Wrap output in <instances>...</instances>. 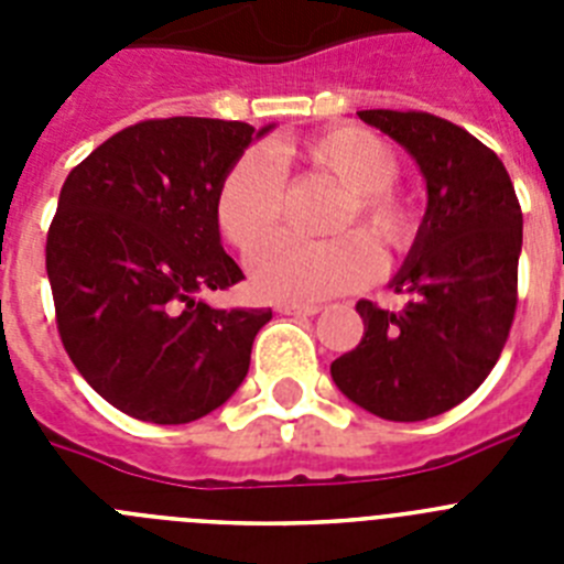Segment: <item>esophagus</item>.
Returning <instances> with one entry per match:
<instances>
[{
  "label": "esophagus",
  "instance_id": "obj_1",
  "mask_svg": "<svg viewBox=\"0 0 564 564\" xmlns=\"http://www.w3.org/2000/svg\"><path fill=\"white\" fill-rule=\"evenodd\" d=\"M276 311L282 313V316H316L322 307H318V305H299V302H279Z\"/></svg>",
  "mask_w": 564,
  "mask_h": 564
}]
</instances>
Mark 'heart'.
I'll return each instance as SVG.
<instances>
[{"label": "heart", "mask_w": 564, "mask_h": 564, "mask_svg": "<svg viewBox=\"0 0 564 564\" xmlns=\"http://www.w3.org/2000/svg\"><path fill=\"white\" fill-rule=\"evenodd\" d=\"M299 158L316 172L347 188L336 217V231L356 223L381 248H398L410 239L412 217L406 203L390 188L398 174V154L376 132L361 127H333L279 161ZM265 149H251L234 163L214 197V217L223 237L251 253L273 234L282 214L285 169ZM378 253L364 234L336 239L276 237L251 259L253 288L279 302H318L370 282Z\"/></svg>", "instance_id": "heart-1"}]
</instances>
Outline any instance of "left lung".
Listing matches in <instances>:
<instances>
[{
  "instance_id": "left-lung-1",
  "label": "left lung",
  "mask_w": 564,
  "mask_h": 564,
  "mask_svg": "<svg viewBox=\"0 0 564 564\" xmlns=\"http://www.w3.org/2000/svg\"><path fill=\"white\" fill-rule=\"evenodd\" d=\"M406 149L426 181V214L395 293L398 313L361 299L364 336L330 364L338 390L383 421L443 415L486 381L517 311L522 212L506 166L475 134L430 112L361 109Z\"/></svg>"
}]
</instances>
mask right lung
Here are the masks:
<instances>
[{
    "label": "right lung",
    "instance_id": "obj_1",
    "mask_svg": "<svg viewBox=\"0 0 564 564\" xmlns=\"http://www.w3.org/2000/svg\"><path fill=\"white\" fill-rule=\"evenodd\" d=\"M271 129L183 115L143 121L67 174L47 234L58 336L115 410L163 426L197 421L248 376L271 311H220L197 293L242 279L223 251L214 197Z\"/></svg>",
    "mask_w": 564,
    "mask_h": 564
}]
</instances>
